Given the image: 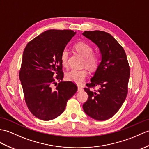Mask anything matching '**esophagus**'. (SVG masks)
<instances>
[{"label":"esophagus","instance_id":"esophagus-1","mask_svg":"<svg viewBox=\"0 0 149 149\" xmlns=\"http://www.w3.org/2000/svg\"><path fill=\"white\" fill-rule=\"evenodd\" d=\"M77 89H78V91H81L83 90V88L82 87H81V86H77Z\"/></svg>","mask_w":149,"mask_h":149}]
</instances>
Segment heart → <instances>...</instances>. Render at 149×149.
Listing matches in <instances>:
<instances>
[{"label": "heart", "instance_id": "1", "mask_svg": "<svg viewBox=\"0 0 149 149\" xmlns=\"http://www.w3.org/2000/svg\"><path fill=\"white\" fill-rule=\"evenodd\" d=\"M75 50L84 58V63L88 68L95 69L100 63V58L97 54L93 53V49L91 46L85 42H78L74 46ZM68 51L64 49L61 53V61L62 65L67 67L68 65ZM88 75L85 69H72L67 72L66 78L68 81L73 82L77 84H81L84 82Z\"/></svg>", "mask_w": 149, "mask_h": 149}]
</instances>
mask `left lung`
<instances>
[{"label":"left lung","mask_w":149,"mask_h":149,"mask_svg":"<svg viewBox=\"0 0 149 149\" xmlns=\"http://www.w3.org/2000/svg\"><path fill=\"white\" fill-rule=\"evenodd\" d=\"M82 35L99 48L101 62L98 65L88 88L84 91L88 100L83 104L88 116L97 120H105L119 110L127 94L130 69L125 51L114 38L105 32L85 31ZM99 86L98 91L89 88Z\"/></svg>","instance_id":"1"}]
</instances>
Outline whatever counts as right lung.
<instances>
[{
    "instance_id": "right-lung-1",
    "label": "right lung",
    "mask_w": 149,
    "mask_h": 149,
    "mask_svg": "<svg viewBox=\"0 0 149 149\" xmlns=\"http://www.w3.org/2000/svg\"><path fill=\"white\" fill-rule=\"evenodd\" d=\"M75 33L70 30H47L24 49L19 77L28 108L39 119L50 120L60 116L77 91L74 82H60L63 78L61 51ZM56 80L60 81L58 85Z\"/></svg>"
}]
</instances>
